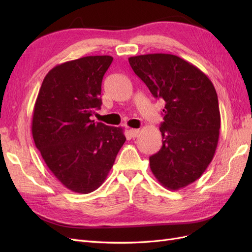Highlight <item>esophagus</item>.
<instances>
[{"label": "esophagus", "instance_id": "obj_1", "mask_svg": "<svg viewBox=\"0 0 252 252\" xmlns=\"http://www.w3.org/2000/svg\"><path fill=\"white\" fill-rule=\"evenodd\" d=\"M129 132H130V134H131V136L132 138H136V136H138V134H139V132H140V130L139 129H130V130H129Z\"/></svg>", "mask_w": 252, "mask_h": 252}]
</instances>
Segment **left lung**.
Here are the masks:
<instances>
[{
    "label": "left lung",
    "mask_w": 252,
    "mask_h": 252,
    "mask_svg": "<svg viewBox=\"0 0 252 252\" xmlns=\"http://www.w3.org/2000/svg\"><path fill=\"white\" fill-rule=\"evenodd\" d=\"M128 61L152 95L165 101L163 145L149 158L150 169L165 188H184L204 173L218 146L220 116L215 86L177 56L150 53Z\"/></svg>",
    "instance_id": "8db88e82"
}]
</instances>
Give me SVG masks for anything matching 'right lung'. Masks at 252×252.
<instances>
[{"label":"right lung","mask_w":252,"mask_h":252,"mask_svg":"<svg viewBox=\"0 0 252 252\" xmlns=\"http://www.w3.org/2000/svg\"><path fill=\"white\" fill-rule=\"evenodd\" d=\"M110 56H89L57 65L46 74L33 108L32 138L49 170L73 192L100 187L126 141L123 128L95 123L102 80Z\"/></svg>","instance_id":"obj_1"}]
</instances>
